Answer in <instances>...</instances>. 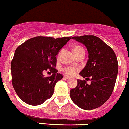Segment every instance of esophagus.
Instances as JSON below:
<instances>
[{"mask_svg":"<svg viewBox=\"0 0 129 129\" xmlns=\"http://www.w3.org/2000/svg\"><path fill=\"white\" fill-rule=\"evenodd\" d=\"M64 78H66V79H70V78L69 76H66V75H65V76H64Z\"/></svg>","mask_w":129,"mask_h":129,"instance_id":"esophagus-1","label":"esophagus"}]
</instances>
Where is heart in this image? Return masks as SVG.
I'll list each match as a JSON object with an SVG mask.
<instances>
[{
    "mask_svg": "<svg viewBox=\"0 0 129 129\" xmlns=\"http://www.w3.org/2000/svg\"><path fill=\"white\" fill-rule=\"evenodd\" d=\"M73 50L76 56H78V54H79L80 53L85 52L83 48H82L81 46L79 45L74 47ZM62 71L63 73L67 75H69V76H73V75H74L76 73L77 69L75 67H65L64 69L62 70Z\"/></svg>",
    "mask_w": 129,
    "mask_h": 129,
    "instance_id": "heart-1",
    "label": "heart"
}]
</instances>
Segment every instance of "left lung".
Returning <instances> with one entry per match:
<instances>
[{
    "instance_id": "8db88e82",
    "label": "left lung",
    "mask_w": 129,
    "mask_h": 129,
    "mask_svg": "<svg viewBox=\"0 0 129 129\" xmlns=\"http://www.w3.org/2000/svg\"><path fill=\"white\" fill-rule=\"evenodd\" d=\"M75 39L85 46L88 60L79 73L90 79L91 84L77 80L76 88L70 91L72 101L84 110H93L101 106L112 94L118 75V63L112 48L93 35L75 36Z\"/></svg>"
}]
</instances>
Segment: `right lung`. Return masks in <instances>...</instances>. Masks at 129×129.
I'll use <instances>...</instances> for the list:
<instances>
[{
  "mask_svg": "<svg viewBox=\"0 0 129 129\" xmlns=\"http://www.w3.org/2000/svg\"><path fill=\"white\" fill-rule=\"evenodd\" d=\"M70 38L37 36L16 48L11 63L12 84L23 102L38 106L52 96L56 82L63 78L54 68L56 56ZM47 69L53 74L45 77L43 72Z\"/></svg>",
  "mask_w": 129,
  "mask_h": 129,
  "instance_id": "add662e5",
  "label": "right lung"
}]
</instances>
